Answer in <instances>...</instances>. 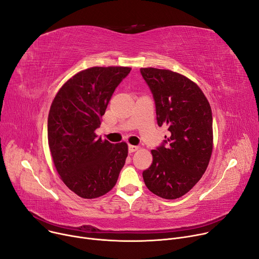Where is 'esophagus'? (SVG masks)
<instances>
[{"mask_svg":"<svg viewBox=\"0 0 259 259\" xmlns=\"http://www.w3.org/2000/svg\"><path fill=\"white\" fill-rule=\"evenodd\" d=\"M139 149V146H135V145H128V151L130 152H135Z\"/></svg>","mask_w":259,"mask_h":259,"instance_id":"obj_1","label":"esophagus"}]
</instances>
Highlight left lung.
<instances>
[{
    "instance_id": "left-lung-1",
    "label": "left lung",
    "mask_w": 259,
    "mask_h": 259,
    "mask_svg": "<svg viewBox=\"0 0 259 259\" xmlns=\"http://www.w3.org/2000/svg\"><path fill=\"white\" fill-rule=\"evenodd\" d=\"M155 102L158 126H167L165 144L151 150L143 180L164 199L187 194L204 174L213 147L212 115L204 93L184 74L169 69L141 68Z\"/></svg>"
}]
</instances>
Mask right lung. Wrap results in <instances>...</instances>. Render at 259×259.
I'll use <instances>...</instances> for the list:
<instances>
[{
  "label": "right lung",
  "mask_w": 259,
  "mask_h": 259,
  "mask_svg": "<svg viewBox=\"0 0 259 259\" xmlns=\"http://www.w3.org/2000/svg\"><path fill=\"white\" fill-rule=\"evenodd\" d=\"M131 69L95 66L78 71L59 89L51 105L48 141L55 168L65 186L84 199L111 191L125 164L126 142L102 140L95 130Z\"/></svg>",
  "instance_id": "right-lung-1"
}]
</instances>
